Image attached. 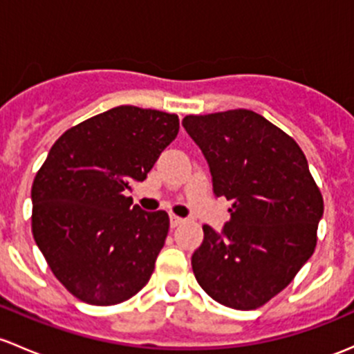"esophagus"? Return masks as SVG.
Instances as JSON below:
<instances>
[{"label":"esophagus","instance_id":"obj_1","mask_svg":"<svg viewBox=\"0 0 354 354\" xmlns=\"http://www.w3.org/2000/svg\"><path fill=\"white\" fill-rule=\"evenodd\" d=\"M183 222H185V218L178 217V215H174V214L169 215V224H171V227H178V225L183 224Z\"/></svg>","mask_w":354,"mask_h":354}]
</instances>
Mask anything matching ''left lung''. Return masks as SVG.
I'll return each mask as SVG.
<instances>
[{"mask_svg":"<svg viewBox=\"0 0 354 354\" xmlns=\"http://www.w3.org/2000/svg\"><path fill=\"white\" fill-rule=\"evenodd\" d=\"M183 127L210 166L214 193L232 202L222 234L203 225L193 273L215 302L254 310L314 252L322 193L299 144L256 111L187 115Z\"/></svg>","mask_w":354,"mask_h":354,"instance_id":"8db88e82","label":"left lung"}]
</instances>
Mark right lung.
<instances>
[{
    "instance_id": "obj_1",
    "label": "right lung",
    "mask_w": 354,
    "mask_h": 354,
    "mask_svg": "<svg viewBox=\"0 0 354 354\" xmlns=\"http://www.w3.org/2000/svg\"><path fill=\"white\" fill-rule=\"evenodd\" d=\"M178 130L174 113L115 106L66 130L37 171L33 239L81 302L122 304L151 278L169 217L132 207L125 192L146 180Z\"/></svg>"
}]
</instances>
